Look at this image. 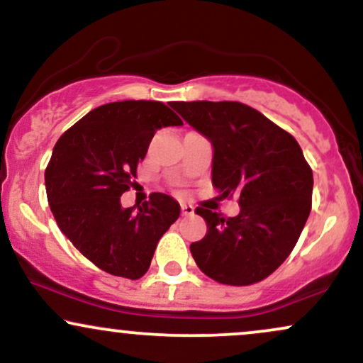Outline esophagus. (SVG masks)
Here are the masks:
<instances>
[{"mask_svg": "<svg viewBox=\"0 0 363 363\" xmlns=\"http://www.w3.org/2000/svg\"><path fill=\"white\" fill-rule=\"evenodd\" d=\"M181 210H182V215H184V216L194 215V208L191 205H181Z\"/></svg>", "mask_w": 363, "mask_h": 363, "instance_id": "1", "label": "esophagus"}]
</instances>
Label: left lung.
Returning <instances> with one entry per match:
<instances>
[{
	"instance_id": "8db88e82",
	"label": "left lung",
	"mask_w": 363,
	"mask_h": 363,
	"mask_svg": "<svg viewBox=\"0 0 363 363\" xmlns=\"http://www.w3.org/2000/svg\"><path fill=\"white\" fill-rule=\"evenodd\" d=\"M213 145L211 182L240 213L198 206L208 232L191 244L206 277L232 286L268 278L294 251L312 208V169L289 131L240 102H172Z\"/></svg>"
}]
</instances>
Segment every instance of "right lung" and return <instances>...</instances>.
Listing matches in <instances>:
<instances>
[{"label": "right lung", "instance_id": "add662e5", "mask_svg": "<svg viewBox=\"0 0 363 363\" xmlns=\"http://www.w3.org/2000/svg\"><path fill=\"white\" fill-rule=\"evenodd\" d=\"M181 124L164 102H111L90 111L54 145L44 174L54 220L104 272L143 277L160 237L181 215L179 203L164 193L150 194L138 211L121 206L157 129Z\"/></svg>", "mask_w": 363, "mask_h": 363}]
</instances>
